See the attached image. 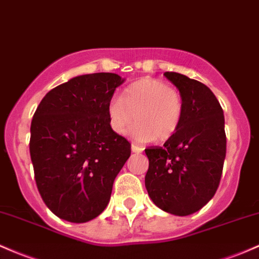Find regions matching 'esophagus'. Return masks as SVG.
<instances>
[{
	"label": "esophagus",
	"instance_id": "esophagus-1",
	"mask_svg": "<svg viewBox=\"0 0 259 259\" xmlns=\"http://www.w3.org/2000/svg\"><path fill=\"white\" fill-rule=\"evenodd\" d=\"M132 151L135 152V153H140L141 151H143V149H141L140 146H138V145L132 144Z\"/></svg>",
	"mask_w": 259,
	"mask_h": 259
}]
</instances>
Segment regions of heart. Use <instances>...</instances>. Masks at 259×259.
<instances>
[{
    "label": "heart",
    "instance_id": "obj_1",
    "mask_svg": "<svg viewBox=\"0 0 259 259\" xmlns=\"http://www.w3.org/2000/svg\"><path fill=\"white\" fill-rule=\"evenodd\" d=\"M108 119L113 132L130 135L138 143L166 141L180 129L184 101L177 88L157 78H144L127 86L120 97L109 99Z\"/></svg>",
    "mask_w": 259,
    "mask_h": 259
}]
</instances>
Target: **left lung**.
I'll use <instances>...</instances> for the list:
<instances>
[{"mask_svg": "<svg viewBox=\"0 0 259 259\" xmlns=\"http://www.w3.org/2000/svg\"><path fill=\"white\" fill-rule=\"evenodd\" d=\"M163 75L183 97V119L163 146L145 150L149 157L145 186L158 208L186 217L200 210L217 193L226 156L225 119L205 84L177 72Z\"/></svg>", "mask_w": 259, "mask_h": 259, "instance_id": "obj_1", "label": "left lung"}]
</instances>
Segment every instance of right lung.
Wrapping results in <instances>:
<instances>
[{
	"label": "right lung",
	"mask_w": 259,
	"mask_h": 259,
	"mask_svg": "<svg viewBox=\"0 0 259 259\" xmlns=\"http://www.w3.org/2000/svg\"><path fill=\"white\" fill-rule=\"evenodd\" d=\"M124 79L98 72L71 78L41 99L30 125L34 178L45 205L70 223L97 218L132 145L109 125L107 107Z\"/></svg>",
	"instance_id": "add662e5"
}]
</instances>
